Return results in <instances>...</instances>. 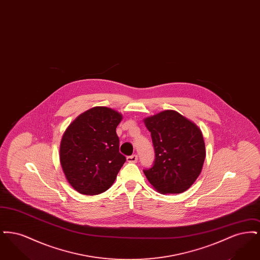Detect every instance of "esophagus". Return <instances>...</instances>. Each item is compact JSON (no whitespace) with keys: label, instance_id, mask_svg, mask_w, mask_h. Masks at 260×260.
<instances>
[{"label":"esophagus","instance_id":"34e87169","mask_svg":"<svg viewBox=\"0 0 260 260\" xmlns=\"http://www.w3.org/2000/svg\"><path fill=\"white\" fill-rule=\"evenodd\" d=\"M138 160V157H137V155H132V156H128L127 158H126V161H128V162H136Z\"/></svg>","mask_w":260,"mask_h":260}]
</instances>
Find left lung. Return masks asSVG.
Instances as JSON below:
<instances>
[{
    "label": "left lung",
    "mask_w": 260,
    "mask_h": 260,
    "mask_svg": "<svg viewBox=\"0 0 260 260\" xmlns=\"http://www.w3.org/2000/svg\"><path fill=\"white\" fill-rule=\"evenodd\" d=\"M155 161L143 171L151 185L161 194H179L196 181L206 158L201 129L178 112L166 110L146 118Z\"/></svg>",
    "instance_id": "left-lung-1"
}]
</instances>
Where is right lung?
Segmentation results:
<instances>
[{
	"label": "right lung",
	"mask_w": 260,
	"mask_h": 260,
	"mask_svg": "<svg viewBox=\"0 0 260 260\" xmlns=\"http://www.w3.org/2000/svg\"><path fill=\"white\" fill-rule=\"evenodd\" d=\"M122 115L93 107L81 114L62 136L59 158L70 185L81 194L98 195L114 183L125 161L116 127Z\"/></svg>",
	"instance_id": "obj_1"
}]
</instances>
